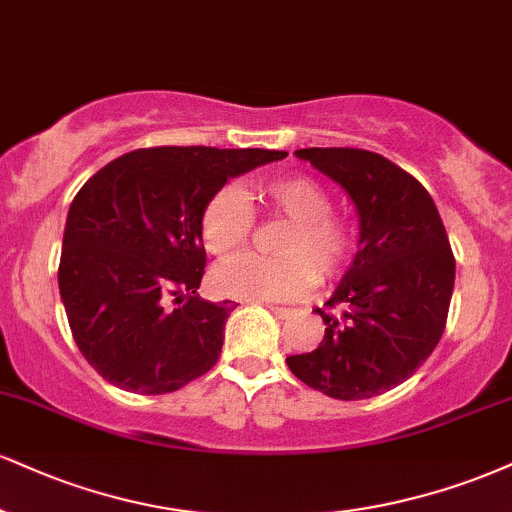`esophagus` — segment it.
I'll list each match as a JSON object with an SVG mask.
<instances>
[{
  "label": "esophagus",
  "instance_id": "obj_1",
  "mask_svg": "<svg viewBox=\"0 0 512 512\" xmlns=\"http://www.w3.org/2000/svg\"><path fill=\"white\" fill-rule=\"evenodd\" d=\"M269 310H272V312H274V315H276V317H279V319H288V317H291V315H293V310H291V307H279V305H269Z\"/></svg>",
  "mask_w": 512,
  "mask_h": 512
}]
</instances>
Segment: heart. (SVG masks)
I'll use <instances>...</instances> for the list:
<instances>
[{
	"instance_id": "1",
	"label": "heart",
	"mask_w": 512,
	"mask_h": 512,
	"mask_svg": "<svg viewBox=\"0 0 512 512\" xmlns=\"http://www.w3.org/2000/svg\"><path fill=\"white\" fill-rule=\"evenodd\" d=\"M264 207L288 219L276 252L279 257L243 255L214 274V286L240 300H295L322 281L336 279L357 248V226L331 209V195L310 176H274L255 183ZM255 212L238 188H219L200 214V238L219 260L238 255L250 240Z\"/></svg>"
}]
</instances>
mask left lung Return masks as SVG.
I'll use <instances>...</instances> for the list:
<instances>
[{"instance_id":"1","label":"left lung","mask_w":512,"mask_h":512,"mask_svg":"<svg viewBox=\"0 0 512 512\" xmlns=\"http://www.w3.org/2000/svg\"><path fill=\"white\" fill-rule=\"evenodd\" d=\"M350 195L360 214L355 260L326 307L317 350L286 357L310 389L338 400L391 391L432 355L446 329L455 257L427 188L357 147L295 150Z\"/></svg>"}]
</instances>
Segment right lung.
Wrapping results in <instances>:
<instances>
[{"label":"right lung","instance_id":"1","mask_svg":"<svg viewBox=\"0 0 512 512\" xmlns=\"http://www.w3.org/2000/svg\"><path fill=\"white\" fill-rule=\"evenodd\" d=\"M279 150L145 147L102 166L73 197L59 293L85 360L140 396L178 391L217 365L233 305L202 300L200 214L233 176Z\"/></svg>","mask_w":512,"mask_h":512}]
</instances>
